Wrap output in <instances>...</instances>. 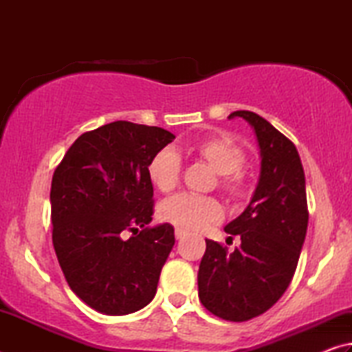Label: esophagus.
Wrapping results in <instances>:
<instances>
[{
	"label": "esophagus",
	"instance_id": "1",
	"mask_svg": "<svg viewBox=\"0 0 352 352\" xmlns=\"http://www.w3.org/2000/svg\"><path fill=\"white\" fill-rule=\"evenodd\" d=\"M184 236H186V230L178 228V226H177V228H175V237H177V239H183Z\"/></svg>",
	"mask_w": 352,
	"mask_h": 352
}]
</instances>
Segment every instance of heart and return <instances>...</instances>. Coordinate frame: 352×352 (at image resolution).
<instances>
[{"instance_id":"b5f03b06","label":"heart","mask_w":352,"mask_h":352,"mask_svg":"<svg viewBox=\"0 0 352 352\" xmlns=\"http://www.w3.org/2000/svg\"><path fill=\"white\" fill-rule=\"evenodd\" d=\"M190 157L199 158L216 170L217 188L230 200L247 195L250 175L243 168L245 151L228 135H212L188 147ZM182 158L172 148H162L147 164V177L162 192H170L180 182ZM160 214L168 222L186 230H201L222 217V206L211 195L177 194L163 201Z\"/></svg>"}]
</instances>
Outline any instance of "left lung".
I'll list each match as a JSON object with an SVG mask.
<instances>
[{"label":"left lung","instance_id":"8db88e82","mask_svg":"<svg viewBox=\"0 0 352 352\" xmlns=\"http://www.w3.org/2000/svg\"><path fill=\"white\" fill-rule=\"evenodd\" d=\"M228 118H243L254 129L261 177L247 210L225 226L241 245L228 253L206 239L199 298L219 318L247 321L269 311L294 278L309 220L306 180L295 144L267 119L247 110Z\"/></svg>","mask_w":352,"mask_h":352}]
</instances>
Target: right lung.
I'll return each mask as SVG.
<instances>
[{"instance_id":"1","label":"right lung","mask_w":352,"mask_h":352,"mask_svg":"<svg viewBox=\"0 0 352 352\" xmlns=\"http://www.w3.org/2000/svg\"><path fill=\"white\" fill-rule=\"evenodd\" d=\"M174 138L162 127L105 124L82 133L52 175L58 264L71 290L100 314L136 312L157 292L175 237L169 223L146 226L155 206L147 164Z\"/></svg>"}]
</instances>
